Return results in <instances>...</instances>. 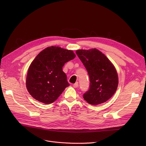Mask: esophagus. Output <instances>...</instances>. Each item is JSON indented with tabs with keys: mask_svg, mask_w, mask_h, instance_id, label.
Wrapping results in <instances>:
<instances>
[{
	"mask_svg": "<svg viewBox=\"0 0 146 146\" xmlns=\"http://www.w3.org/2000/svg\"><path fill=\"white\" fill-rule=\"evenodd\" d=\"M78 85H79L78 82H76L74 84H73V86L74 88H78Z\"/></svg>",
	"mask_w": 146,
	"mask_h": 146,
	"instance_id": "obj_1",
	"label": "esophagus"
}]
</instances>
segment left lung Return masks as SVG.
I'll return each instance as SVG.
<instances>
[{"instance_id":"obj_1","label":"left lung","mask_w":146,"mask_h":146,"mask_svg":"<svg viewBox=\"0 0 146 146\" xmlns=\"http://www.w3.org/2000/svg\"><path fill=\"white\" fill-rule=\"evenodd\" d=\"M76 52L86 68L90 79L89 89L83 94L84 99L92 105L105 102L117 89L118 78L115 68L96 48L78 50Z\"/></svg>"}]
</instances>
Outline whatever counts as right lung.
Here are the masks:
<instances>
[{
    "label": "right lung",
    "mask_w": 146,
    "mask_h": 146,
    "mask_svg": "<svg viewBox=\"0 0 146 146\" xmlns=\"http://www.w3.org/2000/svg\"><path fill=\"white\" fill-rule=\"evenodd\" d=\"M75 56L73 51L54 46L41 51L28 70L26 86L30 95L45 104L56 101L70 85L63 67Z\"/></svg>",
    "instance_id": "obj_1"
}]
</instances>
